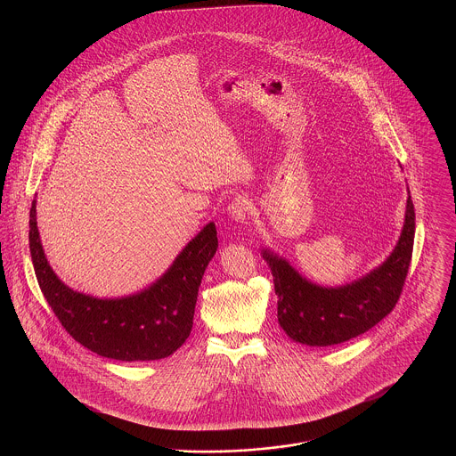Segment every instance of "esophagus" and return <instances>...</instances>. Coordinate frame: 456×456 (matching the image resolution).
Returning a JSON list of instances; mask_svg holds the SVG:
<instances>
[{"mask_svg": "<svg viewBox=\"0 0 456 456\" xmlns=\"http://www.w3.org/2000/svg\"><path fill=\"white\" fill-rule=\"evenodd\" d=\"M249 208H251V201L246 196L239 195L229 203L227 214L236 222H246V218L249 216Z\"/></svg>", "mask_w": 456, "mask_h": 456, "instance_id": "34e87169", "label": "esophagus"}]
</instances>
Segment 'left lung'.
Listing matches in <instances>:
<instances>
[{
  "instance_id": "obj_1",
  "label": "left lung",
  "mask_w": 456,
  "mask_h": 456,
  "mask_svg": "<svg viewBox=\"0 0 456 456\" xmlns=\"http://www.w3.org/2000/svg\"><path fill=\"white\" fill-rule=\"evenodd\" d=\"M415 212L409 191L398 242L379 266L354 282L323 287L303 277L283 256L263 248L279 297L277 316L294 342L311 347L344 344L378 325L400 297L412 260Z\"/></svg>"
}]
</instances>
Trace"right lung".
Wrapping results in <instances>:
<instances>
[{"label":"right lung","mask_w":456,"mask_h":456,"mask_svg":"<svg viewBox=\"0 0 456 456\" xmlns=\"http://www.w3.org/2000/svg\"><path fill=\"white\" fill-rule=\"evenodd\" d=\"M37 200L28 218V242L44 297L66 331L88 350L116 361L169 357L191 333L198 289L217 253V229L208 222L173 265L149 287L123 297H94L68 287L51 268L37 229Z\"/></svg>","instance_id":"1"}]
</instances>
